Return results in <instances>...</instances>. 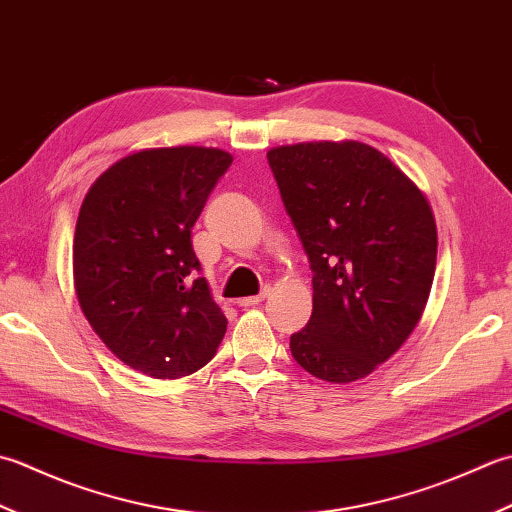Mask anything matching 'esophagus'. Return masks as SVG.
Wrapping results in <instances>:
<instances>
[{
  "label": "esophagus",
  "instance_id": "esophagus-1",
  "mask_svg": "<svg viewBox=\"0 0 512 512\" xmlns=\"http://www.w3.org/2000/svg\"><path fill=\"white\" fill-rule=\"evenodd\" d=\"M269 294H271V289H269V287H265L263 291H260L258 296H247V298H241V300H238V305H241V307H256V305H260V302H263Z\"/></svg>",
  "mask_w": 512,
  "mask_h": 512
}]
</instances>
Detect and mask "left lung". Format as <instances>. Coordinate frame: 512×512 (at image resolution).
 Segmentation results:
<instances>
[{"label":"left lung","mask_w":512,"mask_h":512,"mask_svg":"<svg viewBox=\"0 0 512 512\" xmlns=\"http://www.w3.org/2000/svg\"><path fill=\"white\" fill-rule=\"evenodd\" d=\"M267 159L314 271V311L291 336V356L331 384L367 378L411 336L429 300V198L360 141L280 145Z\"/></svg>","instance_id":"8db88e82"}]
</instances>
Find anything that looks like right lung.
I'll return each instance as SVG.
<instances>
[{
  "label": "right lung",
  "mask_w": 512,
  "mask_h": 512,
  "mask_svg": "<svg viewBox=\"0 0 512 512\" xmlns=\"http://www.w3.org/2000/svg\"><path fill=\"white\" fill-rule=\"evenodd\" d=\"M232 154L201 145L123 156L83 198L72 278L83 316L130 369L179 380L203 369L227 318L192 247V227Z\"/></svg>",
  "instance_id": "add662e5"
}]
</instances>
